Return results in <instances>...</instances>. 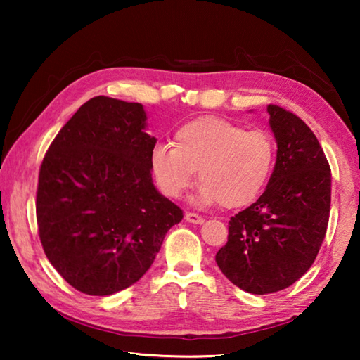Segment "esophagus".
<instances>
[{
	"label": "esophagus",
	"mask_w": 360,
	"mask_h": 360,
	"mask_svg": "<svg viewBox=\"0 0 360 360\" xmlns=\"http://www.w3.org/2000/svg\"><path fill=\"white\" fill-rule=\"evenodd\" d=\"M186 221L191 224H203L205 219L197 212H186Z\"/></svg>",
	"instance_id": "1"
}]
</instances>
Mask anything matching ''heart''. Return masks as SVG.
Returning a JSON list of instances; mask_svg holds the SVG:
<instances>
[{
    "instance_id": "1",
    "label": "heart",
    "mask_w": 360,
    "mask_h": 360,
    "mask_svg": "<svg viewBox=\"0 0 360 360\" xmlns=\"http://www.w3.org/2000/svg\"><path fill=\"white\" fill-rule=\"evenodd\" d=\"M276 146L270 133L214 115L181 125L172 144H158L149 165L158 188L179 198L195 178L202 181L197 202L236 210L254 203L271 179Z\"/></svg>"
}]
</instances>
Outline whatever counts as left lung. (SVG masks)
I'll list each match as a JSON object with an SVG mask.
<instances>
[{"label": "left lung", "mask_w": 360, "mask_h": 360, "mask_svg": "<svg viewBox=\"0 0 360 360\" xmlns=\"http://www.w3.org/2000/svg\"><path fill=\"white\" fill-rule=\"evenodd\" d=\"M276 163L265 192L229 222L217 266L249 294H271L300 279L324 241L332 173L318 138L290 111L268 105Z\"/></svg>", "instance_id": "1"}]
</instances>
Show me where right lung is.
I'll return each instance as SVG.
<instances>
[{
    "mask_svg": "<svg viewBox=\"0 0 360 360\" xmlns=\"http://www.w3.org/2000/svg\"><path fill=\"white\" fill-rule=\"evenodd\" d=\"M139 103L95 96L58 131L39 169L36 219L52 266L87 295H111L149 270L182 210L157 191Z\"/></svg>",
    "mask_w": 360,
    "mask_h": 360,
    "instance_id": "right-lung-1",
    "label": "right lung"
}]
</instances>
